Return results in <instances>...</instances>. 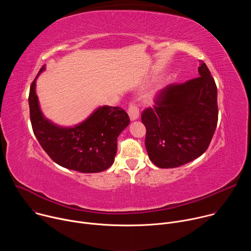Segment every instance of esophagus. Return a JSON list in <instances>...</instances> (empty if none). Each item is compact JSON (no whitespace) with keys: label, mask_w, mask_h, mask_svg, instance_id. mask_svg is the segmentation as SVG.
<instances>
[{"label":"esophagus","mask_w":251,"mask_h":251,"mask_svg":"<svg viewBox=\"0 0 251 251\" xmlns=\"http://www.w3.org/2000/svg\"><path fill=\"white\" fill-rule=\"evenodd\" d=\"M128 115H129L131 121H135V120H137L139 118V109H138V107L135 104L131 103L129 105V107H128Z\"/></svg>","instance_id":"esophagus-1"}]
</instances>
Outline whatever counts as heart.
Here are the masks:
<instances>
[{
	"label": "heart",
	"mask_w": 251,
	"mask_h": 251,
	"mask_svg": "<svg viewBox=\"0 0 251 251\" xmlns=\"http://www.w3.org/2000/svg\"><path fill=\"white\" fill-rule=\"evenodd\" d=\"M156 93H157V90H153V91H152V92L149 94V97H148V98H149L150 100H152V99L155 97Z\"/></svg>",
	"instance_id": "obj_1"
}]
</instances>
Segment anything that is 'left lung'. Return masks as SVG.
<instances>
[{"label":"left lung","mask_w":251,"mask_h":251,"mask_svg":"<svg viewBox=\"0 0 251 251\" xmlns=\"http://www.w3.org/2000/svg\"><path fill=\"white\" fill-rule=\"evenodd\" d=\"M200 76L170 84L156 97L154 108L142 113L145 146L150 160L161 169L176 168L201 156L218 124V88L206 64Z\"/></svg>","instance_id":"8db88e82"}]
</instances>
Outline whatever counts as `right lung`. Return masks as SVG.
<instances>
[{
    "label": "right lung",
    "instance_id": "1",
    "mask_svg": "<svg viewBox=\"0 0 251 251\" xmlns=\"http://www.w3.org/2000/svg\"><path fill=\"white\" fill-rule=\"evenodd\" d=\"M46 69L44 65L38 76ZM34 78L28 105L34 136L47 154L59 166L80 173H99L108 169L117 152V138L129 125L128 114L119 107L100 106L74 127L58 126L47 119L40 107Z\"/></svg>",
    "mask_w": 251,
    "mask_h": 251
}]
</instances>
